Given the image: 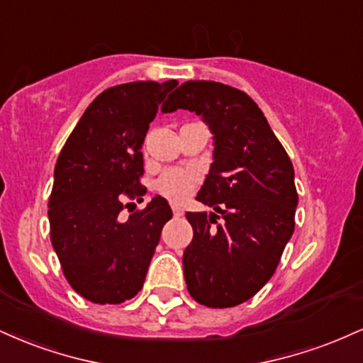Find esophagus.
I'll return each instance as SVG.
<instances>
[{
  "instance_id": "1",
  "label": "esophagus",
  "mask_w": 363,
  "mask_h": 363,
  "mask_svg": "<svg viewBox=\"0 0 363 363\" xmlns=\"http://www.w3.org/2000/svg\"><path fill=\"white\" fill-rule=\"evenodd\" d=\"M172 211H174V216H176V218L184 215V210H182V208L177 206V205H172Z\"/></svg>"
}]
</instances>
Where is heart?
Listing matches in <instances>:
<instances>
[{
    "label": "heart",
    "instance_id": "obj_1",
    "mask_svg": "<svg viewBox=\"0 0 363 363\" xmlns=\"http://www.w3.org/2000/svg\"><path fill=\"white\" fill-rule=\"evenodd\" d=\"M198 174L193 169H169L157 179L155 189L157 193L165 196L170 201L181 203L191 194L193 187L198 184Z\"/></svg>",
    "mask_w": 363,
    "mask_h": 363
}]
</instances>
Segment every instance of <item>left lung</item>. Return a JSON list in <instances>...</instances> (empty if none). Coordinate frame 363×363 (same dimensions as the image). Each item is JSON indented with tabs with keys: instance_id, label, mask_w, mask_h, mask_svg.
Wrapping results in <instances>:
<instances>
[{
	"instance_id": "1",
	"label": "left lung",
	"mask_w": 363,
	"mask_h": 363,
	"mask_svg": "<svg viewBox=\"0 0 363 363\" xmlns=\"http://www.w3.org/2000/svg\"><path fill=\"white\" fill-rule=\"evenodd\" d=\"M201 116L213 133V164L196 199L216 213H193L182 257L187 290L213 309L239 306L273 277L295 228L294 165L247 94L218 82L182 83L162 106ZM222 219V223L218 220Z\"/></svg>"
}]
</instances>
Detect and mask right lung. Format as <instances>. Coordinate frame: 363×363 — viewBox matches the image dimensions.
<instances>
[{"label": "right lung", "mask_w": 363, "mask_h": 363, "mask_svg": "<svg viewBox=\"0 0 363 363\" xmlns=\"http://www.w3.org/2000/svg\"><path fill=\"white\" fill-rule=\"evenodd\" d=\"M176 85L131 82L104 90L57 157L48 211L51 242L72 289L94 303H123L138 294L172 218L160 196L126 222L119 213L129 201H143L141 145Z\"/></svg>", "instance_id": "add662e5"}]
</instances>
